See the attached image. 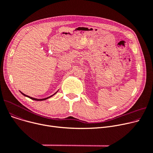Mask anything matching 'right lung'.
Listing matches in <instances>:
<instances>
[{"label":"right lung","mask_w":153,"mask_h":153,"mask_svg":"<svg viewBox=\"0 0 153 153\" xmlns=\"http://www.w3.org/2000/svg\"><path fill=\"white\" fill-rule=\"evenodd\" d=\"M58 92V91L56 92H55L54 94H53L52 95H51V96H50V97H46V98H44V99H36V98H33V97H30V96H28V95H26V94H24L23 93H22V92H20V93L23 95H24V96H25V97H28V98H30V99H31V100H36V101H42V100H46V99H49V98H50V97H51L52 96H53L54 95H55L56 93H57Z\"/></svg>","instance_id":"obj_1"}]
</instances>
